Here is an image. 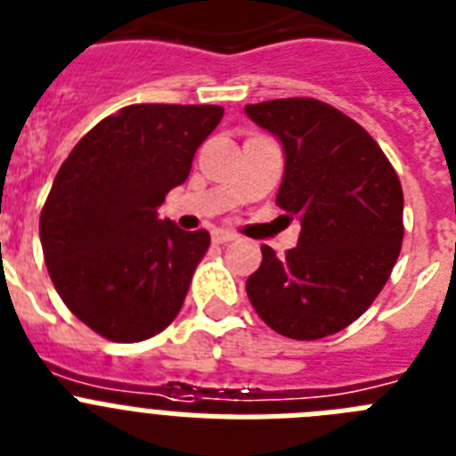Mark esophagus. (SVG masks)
<instances>
[{"instance_id": "1", "label": "esophagus", "mask_w": 456, "mask_h": 456, "mask_svg": "<svg viewBox=\"0 0 456 456\" xmlns=\"http://www.w3.org/2000/svg\"><path fill=\"white\" fill-rule=\"evenodd\" d=\"M211 239H213V243L224 245V243H232V240H236V236H233L232 232H224V229H216Z\"/></svg>"}]
</instances>
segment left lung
Segmentation results:
<instances>
[{"label": "left lung", "mask_w": 456, "mask_h": 456, "mask_svg": "<svg viewBox=\"0 0 456 456\" xmlns=\"http://www.w3.org/2000/svg\"><path fill=\"white\" fill-rule=\"evenodd\" d=\"M284 151L275 204L300 220L298 245L280 259L261 245L245 282L256 314L291 339H322L374 303L403 239V192L362 126L314 98L245 105Z\"/></svg>", "instance_id": "left-lung-1"}]
</instances>
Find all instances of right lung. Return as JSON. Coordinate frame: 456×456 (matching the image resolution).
<instances>
[{"instance_id": "obj_1", "label": "right lung", "mask_w": 456, "mask_h": 456, "mask_svg": "<svg viewBox=\"0 0 456 456\" xmlns=\"http://www.w3.org/2000/svg\"><path fill=\"white\" fill-rule=\"evenodd\" d=\"M220 105H128L82 137L54 176L41 245L57 294L112 342H142L179 314L211 236L158 217L188 179Z\"/></svg>"}]
</instances>
